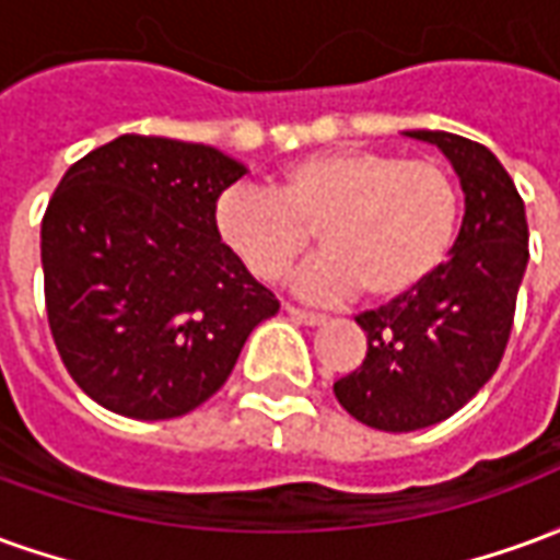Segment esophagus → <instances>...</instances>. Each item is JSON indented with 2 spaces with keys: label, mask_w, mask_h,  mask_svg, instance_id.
I'll return each mask as SVG.
<instances>
[{
  "label": "esophagus",
  "mask_w": 560,
  "mask_h": 560,
  "mask_svg": "<svg viewBox=\"0 0 560 560\" xmlns=\"http://www.w3.org/2000/svg\"><path fill=\"white\" fill-rule=\"evenodd\" d=\"M288 308V315L293 320H300V324H308V327H317V324H324L327 315H320V312H308V308H300V305H284Z\"/></svg>",
  "instance_id": "obj_1"
}]
</instances>
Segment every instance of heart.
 Returning <instances> with one entry per match:
<instances>
[{"label": "heart", "instance_id": "1", "mask_svg": "<svg viewBox=\"0 0 560 560\" xmlns=\"http://www.w3.org/2000/svg\"><path fill=\"white\" fill-rule=\"evenodd\" d=\"M272 195L233 188L215 207L221 243L260 281H281L317 243L300 288L389 303L444 267L462 195L438 159L372 147L317 149L269 176Z\"/></svg>", "mask_w": 560, "mask_h": 560}]
</instances>
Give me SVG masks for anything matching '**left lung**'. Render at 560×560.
Instances as JSON below:
<instances>
[{"label":"left lung","instance_id":"8db88e82","mask_svg":"<svg viewBox=\"0 0 560 560\" xmlns=\"http://www.w3.org/2000/svg\"><path fill=\"white\" fill-rule=\"evenodd\" d=\"M453 161L465 219L453 257L417 291L357 315L365 360L332 393L381 432H413L453 417L498 372L528 267V219L516 185L477 140L411 131Z\"/></svg>","mask_w":560,"mask_h":560}]
</instances>
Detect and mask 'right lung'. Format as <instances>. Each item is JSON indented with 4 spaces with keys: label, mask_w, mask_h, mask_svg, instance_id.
<instances>
[{
    "label": "right lung",
    "mask_w": 560,
    "mask_h": 560,
    "mask_svg": "<svg viewBox=\"0 0 560 560\" xmlns=\"http://www.w3.org/2000/svg\"><path fill=\"white\" fill-rule=\"evenodd\" d=\"M243 173L203 143L122 135L56 185L42 219L47 324L68 375L107 411H195L279 312L215 231Z\"/></svg>",
    "instance_id": "add662e5"
}]
</instances>
